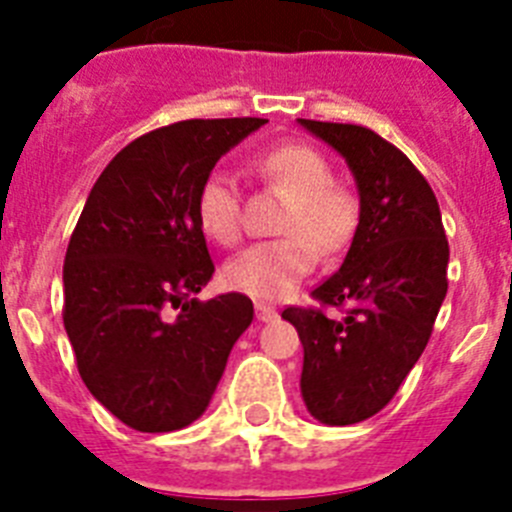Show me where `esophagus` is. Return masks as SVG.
<instances>
[{"mask_svg": "<svg viewBox=\"0 0 512 512\" xmlns=\"http://www.w3.org/2000/svg\"><path fill=\"white\" fill-rule=\"evenodd\" d=\"M279 312L274 310V307L264 305V302H256V318L261 320V323H271V320H277Z\"/></svg>", "mask_w": 512, "mask_h": 512, "instance_id": "34e87169", "label": "esophagus"}]
</instances>
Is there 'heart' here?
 Wrapping results in <instances>:
<instances>
[{
	"label": "heart",
	"instance_id": "obj_1",
	"mask_svg": "<svg viewBox=\"0 0 512 512\" xmlns=\"http://www.w3.org/2000/svg\"><path fill=\"white\" fill-rule=\"evenodd\" d=\"M248 169L274 192L287 197L277 230L282 238L248 248L228 261V287L256 300L292 295L318 264V248L338 253L359 230L356 189L330 171L328 158L307 143H279L248 161ZM202 233L220 246L243 238V202L233 176L215 169L202 179L194 200Z\"/></svg>",
	"mask_w": 512,
	"mask_h": 512
}]
</instances>
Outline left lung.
Returning <instances> with one entry per match:
<instances>
[{"instance_id":"8db88e82","label":"left lung","mask_w":512,"mask_h":512,"mask_svg":"<svg viewBox=\"0 0 512 512\" xmlns=\"http://www.w3.org/2000/svg\"><path fill=\"white\" fill-rule=\"evenodd\" d=\"M354 171L361 217L338 274L312 289L318 307L289 305L305 348L302 397L328 425L372 418L420 359L449 289V241L436 194L405 153L374 130L300 120ZM325 306L344 310L328 319Z\"/></svg>"}]
</instances>
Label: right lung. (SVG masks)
<instances>
[{"label": "right lung", "instance_id": "add662e5", "mask_svg": "<svg viewBox=\"0 0 512 512\" xmlns=\"http://www.w3.org/2000/svg\"><path fill=\"white\" fill-rule=\"evenodd\" d=\"M264 122L182 120L140 135L99 174L71 233L63 325L87 390L133 431L200 418L251 325L241 292L194 297L215 271L194 200L217 158Z\"/></svg>", "mask_w": 512, "mask_h": 512}]
</instances>
